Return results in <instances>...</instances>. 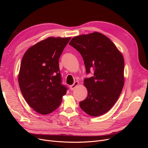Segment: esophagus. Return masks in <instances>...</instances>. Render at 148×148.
I'll return each mask as SVG.
<instances>
[{"instance_id":"1","label":"esophagus","mask_w":148,"mask_h":148,"mask_svg":"<svg viewBox=\"0 0 148 148\" xmlns=\"http://www.w3.org/2000/svg\"><path fill=\"white\" fill-rule=\"evenodd\" d=\"M78 85H79V82H75L73 84L71 85V86H69L70 89H71V90H73L77 86H78Z\"/></svg>"}]
</instances>
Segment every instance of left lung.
Segmentation results:
<instances>
[{
  "mask_svg": "<svg viewBox=\"0 0 148 148\" xmlns=\"http://www.w3.org/2000/svg\"><path fill=\"white\" fill-rule=\"evenodd\" d=\"M69 44L81 54L86 74L94 71V75L84 80L88 95L80 107L90 116L102 115L114 106L122 90V54L109 38L97 32L75 36Z\"/></svg>",
  "mask_w": 148,
  "mask_h": 148,
  "instance_id": "left-lung-1",
  "label": "left lung"
}]
</instances>
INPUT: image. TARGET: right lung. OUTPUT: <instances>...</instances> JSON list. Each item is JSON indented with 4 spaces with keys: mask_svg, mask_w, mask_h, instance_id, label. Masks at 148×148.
I'll return each mask as SVG.
<instances>
[{
    "mask_svg": "<svg viewBox=\"0 0 148 148\" xmlns=\"http://www.w3.org/2000/svg\"><path fill=\"white\" fill-rule=\"evenodd\" d=\"M71 38L49 37L30 47L23 57L19 86L29 106L42 114L55 110L68 88L62 84L59 59Z\"/></svg>",
    "mask_w": 148,
    "mask_h": 148,
    "instance_id": "obj_1",
    "label": "right lung"
}]
</instances>
